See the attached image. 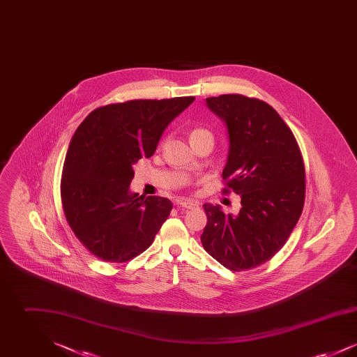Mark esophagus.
I'll list each match as a JSON object with an SVG mask.
<instances>
[{
  "label": "esophagus",
  "mask_w": 357,
  "mask_h": 357,
  "mask_svg": "<svg viewBox=\"0 0 357 357\" xmlns=\"http://www.w3.org/2000/svg\"><path fill=\"white\" fill-rule=\"evenodd\" d=\"M178 204H179V207H183V208H194L195 206H198L197 202L190 201V199H182L178 202Z\"/></svg>",
  "instance_id": "esophagus-1"
}]
</instances>
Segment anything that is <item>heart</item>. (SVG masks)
I'll use <instances>...</instances> for the list:
<instances>
[{
    "instance_id": "1",
    "label": "heart",
    "mask_w": 357,
    "mask_h": 357,
    "mask_svg": "<svg viewBox=\"0 0 357 357\" xmlns=\"http://www.w3.org/2000/svg\"><path fill=\"white\" fill-rule=\"evenodd\" d=\"M204 134H210L206 128H201V127H198V128H194L192 131H191V139L192 137H197V136L204 135Z\"/></svg>"
}]
</instances>
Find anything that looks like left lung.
<instances>
[{
	"mask_svg": "<svg viewBox=\"0 0 357 357\" xmlns=\"http://www.w3.org/2000/svg\"><path fill=\"white\" fill-rule=\"evenodd\" d=\"M225 120L230 147L223 194L241 195L237 215L204 204V250L231 272L257 268L281 250L301 217L305 166L287 123L268 102L239 93L207 98Z\"/></svg>",
	"mask_w": 357,
	"mask_h": 357,
	"instance_id": "obj_1",
	"label": "left lung"
}]
</instances>
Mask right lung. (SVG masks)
<instances>
[{"label":"right lung","instance_id":"right-lung-1","mask_svg":"<svg viewBox=\"0 0 357 357\" xmlns=\"http://www.w3.org/2000/svg\"><path fill=\"white\" fill-rule=\"evenodd\" d=\"M194 100L185 96L107 104L77 127L60 192L66 220L91 255L121 264L151 246L172 204L130 192L132 166L153 156L166 127Z\"/></svg>","mask_w":357,"mask_h":357}]
</instances>
